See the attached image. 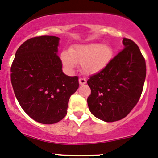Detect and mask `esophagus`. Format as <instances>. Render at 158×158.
Returning <instances> with one entry per match:
<instances>
[{"mask_svg":"<svg viewBox=\"0 0 158 158\" xmlns=\"http://www.w3.org/2000/svg\"><path fill=\"white\" fill-rule=\"evenodd\" d=\"M86 82V80L84 77H80L79 78V84L80 85H84Z\"/></svg>","mask_w":158,"mask_h":158,"instance_id":"obj_1","label":"esophagus"}]
</instances>
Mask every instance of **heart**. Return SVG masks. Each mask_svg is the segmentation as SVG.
<instances>
[{
    "label": "heart",
    "mask_w": 158,
    "mask_h": 158,
    "mask_svg": "<svg viewBox=\"0 0 158 158\" xmlns=\"http://www.w3.org/2000/svg\"><path fill=\"white\" fill-rule=\"evenodd\" d=\"M111 57V47L96 43L74 46L70 50V53L63 52L61 56L65 69L73 71L76 64H81V70L86 74L102 72L109 64Z\"/></svg>",
    "instance_id": "heart-1"
}]
</instances>
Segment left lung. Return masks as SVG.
<instances>
[{"mask_svg": "<svg viewBox=\"0 0 158 158\" xmlns=\"http://www.w3.org/2000/svg\"><path fill=\"white\" fill-rule=\"evenodd\" d=\"M123 49L105 69L87 81L91 94L87 98L90 112L106 122L123 119L139 99L146 65L139 47L133 40L123 39Z\"/></svg>", "mask_w": 158, "mask_h": 158, "instance_id": "1", "label": "left lung"}]
</instances>
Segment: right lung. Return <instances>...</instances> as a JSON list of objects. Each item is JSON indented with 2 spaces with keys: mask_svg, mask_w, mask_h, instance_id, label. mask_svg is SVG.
Returning <instances> with one entry per match:
<instances>
[{
  "mask_svg": "<svg viewBox=\"0 0 158 158\" xmlns=\"http://www.w3.org/2000/svg\"><path fill=\"white\" fill-rule=\"evenodd\" d=\"M59 38L35 37L17 50L11 66V83L22 108L44 124L63 119L70 96L79 86L78 77L62 72L59 57Z\"/></svg>",
  "mask_w": 158,
  "mask_h": 158,
  "instance_id": "add662e5",
  "label": "right lung"
}]
</instances>
